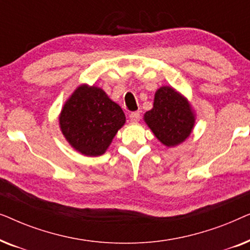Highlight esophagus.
<instances>
[{"label":"esophagus","mask_w":250,"mask_h":250,"mask_svg":"<svg viewBox=\"0 0 250 250\" xmlns=\"http://www.w3.org/2000/svg\"><path fill=\"white\" fill-rule=\"evenodd\" d=\"M140 118H141V115H140L139 111L132 112V114L129 115V119H131V122L133 123H138L140 121Z\"/></svg>","instance_id":"obj_1"}]
</instances>
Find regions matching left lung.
<instances>
[{"label":"left lung","mask_w":250,"mask_h":250,"mask_svg":"<svg viewBox=\"0 0 250 250\" xmlns=\"http://www.w3.org/2000/svg\"><path fill=\"white\" fill-rule=\"evenodd\" d=\"M143 121L167 148L180 146L189 138L196 124V112L189 100L172 86L163 85L155 93L151 110Z\"/></svg>","instance_id":"obj_1"}]
</instances>
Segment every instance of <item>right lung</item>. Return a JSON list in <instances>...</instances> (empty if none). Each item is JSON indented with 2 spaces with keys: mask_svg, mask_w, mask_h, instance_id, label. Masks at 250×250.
I'll use <instances>...</instances> for the list:
<instances>
[{
  "mask_svg": "<svg viewBox=\"0 0 250 250\" xmlns=\"http://www.w3.org/2000/svg\"><path fill=\"white\" fill-rule=\"evenodd\" d=\"M124 111L101 87L82 84L64 102L59 127L71 148L86 157L104 155L124 126Z\"/></svg>",
  "mask_w": 250,
  "mask_h": 250,
  "instance_id": "add662e5",
  "label": "right lung"
}]
</instances>
